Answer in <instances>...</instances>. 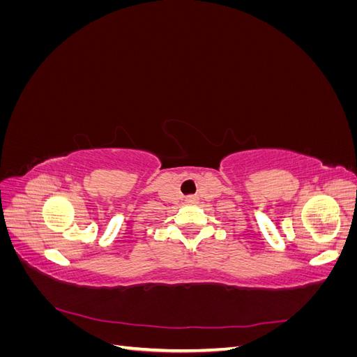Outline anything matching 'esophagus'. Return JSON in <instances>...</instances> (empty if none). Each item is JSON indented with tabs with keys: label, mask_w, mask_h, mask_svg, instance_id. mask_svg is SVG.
Here are the masks:
<instances>
[{
	"label": "esophagus",
	"mask_w": 357,
	"mask_h": 357,
	"mask_svg": "<svg viewBox=\"0 0 357 357\" xmlns=\"http://www.w3.org/2000/svg\"><path fill=\"white\" fill-rule=\"evenodd\" d=\"M186 201L189 204H197L198 202V197L197 195H189V197H186Z\"/></svg>",
	"instance_id": "34e87169"
}]
</instances>
